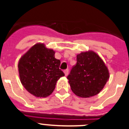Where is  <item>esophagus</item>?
I'll list each match as a JSON object with an SVG mask.
<instances>
[{
	"label": "esophagus",
	"mask_w": 129,
	"mask_h": 129,
	"mask_svg": "<svg viewBox=\"0 0 129 129\" xmlns=\"http://www.w3.org/2000/svg\"><path fill=\"white\" fill-rule=\"evenodd\" d=\"M64 74V75H65V76H68V70H64L63 71Z\"/></svg>",
	"instance_id": "obj_1"
}]
</instances>
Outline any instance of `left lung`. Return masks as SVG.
Returning a JSON list of instances; mask_svg holds the SVG:
<instances>
[{
	"label": "left lung",
	"mask_w": 129,
	"mask_h": 129,
	"mask_svg": "<svg viewBox=\"0 0 129 129\" xmlns=\"http://www.w3.org/2000/svg\"><path fill=\"white\" fill-rule=\"evenodd\" d=\"M110 77L103 59L93 50L77 55V63L73 66L67 79L71 90L77 96L90 98L98 94Z\"/></svg>",
	"instance_id": "8db88e82"
}]
</instances>
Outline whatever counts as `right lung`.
I'll list each match as a JSON object with an SVG mask.
<instances>
[{
	"label": "right lung",
	"mask_w": 129,
	"mask_h": 129,
	"mask_svg": "<svg viewBox=\"0 0 129 129\" xmlns=\"http://www.w3.org/2000/svg\"><path fill=\"white\" fill-rule=\"evenodd\" d=\"M55 51L38 43L19 59L20 81L25 89L37 98H46L54 90L56 83L64 76L59 69L61 61L55 58Z\"/></svg>",
	"instance_id": "1"
}]
</instances>
